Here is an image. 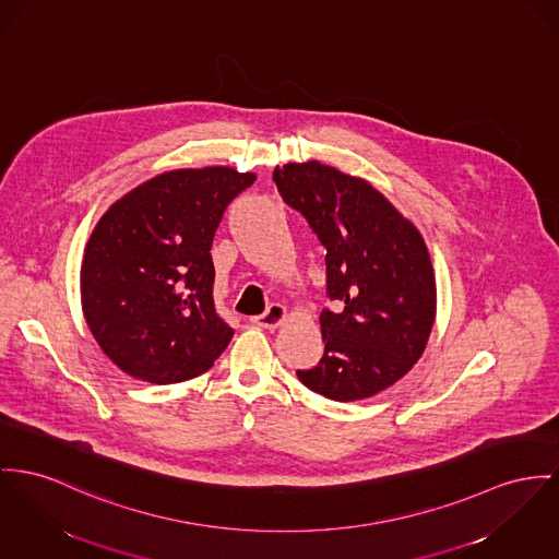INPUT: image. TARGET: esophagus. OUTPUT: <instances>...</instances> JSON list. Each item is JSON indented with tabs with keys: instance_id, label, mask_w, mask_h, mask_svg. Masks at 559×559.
Returning a JSON list of instances; mask_svg holds the SVG:
<instances>
[{
	"instance_id": "34e87169",
	"label": "esophagus",
	"mask_w": 559,
	"mask_h": 559,
	"mask_svg": "<svg viewBox=\"0 0 559 559\" xmlns=\"http://www.w3.org/2000/svg\"><path fill=\"white\" fill-rule=\"evenodd\" d=\"M284 320H286V307H284V305H280V302H273V305H269V307H266V311H264L262 316L252 318V324H254V326H259V329H269V331H273V329H277Z\"/></svg>"
}]
</instances>
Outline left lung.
<instances>
[{"instance_id": "1", "label": "left lung", "mask_w": 559, "mask_h": 559, "mask_svg": "<svg viewBox=\"0 0 559 559\" xmlns=\"http://www.w3.org/2000/svg\"><path fill=\"white\" fill-rule=\"evenodd\" d=\"M273 182L324 246L335 302L320 316L324 356L297 377L331 401L369 399L426 349L437 311L426 243L381 192L335 167L288 163L275 167Z\"/></svg>"}]
</instances>
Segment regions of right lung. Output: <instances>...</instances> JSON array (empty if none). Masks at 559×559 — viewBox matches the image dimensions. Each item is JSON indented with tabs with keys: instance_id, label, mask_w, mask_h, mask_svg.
Instances as JSON below:
<instances>
[{
	"instance_id": "right-lung-1",
	"label": "right lung",
	"mask_w": 559,
	"mask_h": 559,
	"mask_svg": "<svg viewBox=\"0 0 559 559\" xmlns=\"http://www.w3.org/2000/svg\"><path fill=\"white\" fill-rule=\"evenodd\" d=\"M254 174L167 171L131 190L95 226L80 271L82 309L120 371L178 383L212 369L235 335L214 305L212 243Z\"/></svg>"
}]
</instances>
